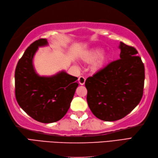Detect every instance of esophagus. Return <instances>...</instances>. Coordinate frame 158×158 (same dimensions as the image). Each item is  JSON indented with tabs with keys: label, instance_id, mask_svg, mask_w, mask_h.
Instances as JSON below:
<instances>
[{
	"label": "esophagus",
	"instance_id": "1",
	"mask_svg": "<svg viewBox=\"0 0 158 158\" xmlns=\"http://www.w3.org/2000/svg\"><path fill=\"white\" fill-rule=\"evenodd\" d=\"M85 77H83L82 76L79 77V83L80 85H84L85 84Z\"/></svg>",
	"mask_w": 158,
	"mask_h": 158
}]
</instances>
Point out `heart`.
I'll use <instances>...</instances> for the list:
<instances>
[{"mask_svg":"<svg viewBox=\"0 0 158 158\" xmlns=\"http://www.w3.org/2000/svg\"><path fill=\"white\" fill-rule=\"evenodd\" d=\"M102 49H95L92 50L91 52H88L85 56V59L88 62H92L94 60L98 58L97 61L95 62L94 65V68L95 69H99L104 65V64L108 59V56L106 54H102Z\"/></svg>","mask_w":158,"mask_h":158,"instance_id":"obj_1","label":"heart"}]
</instances>
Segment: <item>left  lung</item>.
Instances as JSON below:
<instances>
[{"mask_svg":"<svg viewBox=\"0 0 158 158\" xmlns=\"http://www.w3.org/2000/svg\"><path fill=\"white\" fill-rule=\"evenodd\" d=\"M120 59L86 79L87 101L92 113L105 122L126 116L143 94L145 66L137 50L121 42Z\"/></svg>","mask_w":158,"mask_h":158,"instance_id":"8db88e82","label":"left lung"}]
</instances>
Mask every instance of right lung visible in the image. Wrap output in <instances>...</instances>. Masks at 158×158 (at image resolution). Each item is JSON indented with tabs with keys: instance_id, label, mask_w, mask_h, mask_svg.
I'll return each instance as SVG.
<instances>
[{
	"instance_id": "right-lung-1",
	"label": "right lung",
	"mask_w": 158,
	"mask_h": 158,
	"mask_svg": "<svg viewBox=\"0 0 158 158\" xmlns=\"http://www.w3.org/2000/svg\"><path fill=\"white\" fill-rule=\"evenodd\" d=\"M48 45L46 39L33 42L19 59L15 71V98L20 107L41 123H53L66 115L79 85L77 77L62 71L52 77L36 73L32 59L39 47Z\"/></svg>"
}]
</instances>
